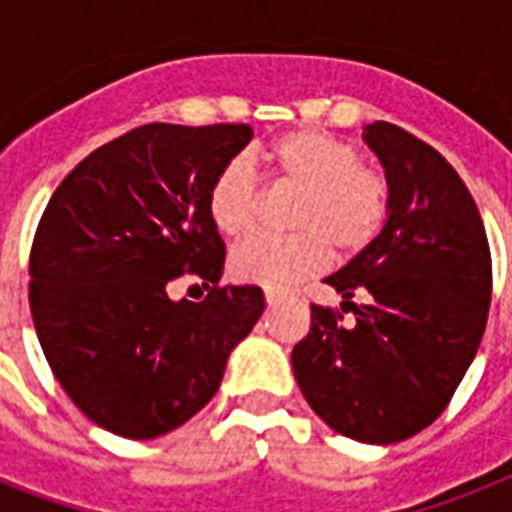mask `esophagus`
Returning <instances> with one entry per match:
<instances>
[{"label": "esophagus", "mask_w": 512, "mask_h": 512, "mask_svg": "<svg viewBox=\"0 0 512 512\" xmlns=\"http://www.w3.org/2000/svg\"><path fill=\"white\" fill-rule=\"evenodd\" d=\"M265 303H268V305L279 303V292H273V289H265Z\"/></svg>", "instance_id": "1"}]
</instances>
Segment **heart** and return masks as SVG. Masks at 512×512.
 <instances>
[{"instance_id": "heart-1", "label": "heart", "mask_w": 512, "mask_h": 512, "mask_svg": "<svg viewBox=\"0 0 512 512\" xmlns=\"http://www.w3.org/2000/svg\"><path fill=\"white\" fill-rule=\"evenodd\" d=\"M260 162L281 191H295L289 231L295 236H257L233 249L231 273L239 281L287 289L321 271L335 249L340 257L364 252L390 217L388 175L361 162L353 143L324 130H292L260 151ZM260 215V188L247 162L233 159L207 188V217L220 236H247Z\"/></svg>"}]
</instances>
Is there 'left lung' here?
Instances as JSON below:
<instances>
[{"label": "left lung", "instance_id": "1", "mask_svg": "<svg viewBox=\"0 0 512 512\" xmlns=\"http://www.w3.org/2000/svg\"><path fill=\"white\" fill-rule=\"evenodd\" d=\"M364 140L393 188L390 217L324 279L357 321L342 325L340 311L311 305L292 369L305 401L340 436L396 444L444 412L476 358L492 255L468 185L436 148L388 122L366 124Z\"/></svg>", "mask_w": 512, "mask_h": 512}]
</instances>
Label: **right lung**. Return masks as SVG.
Listing matches in <instances>:
<instances>
[{
  "instance_id": "obj_1",
  "label": "right lung",
  "mask_w": 512,
  "mask_h": 512,
  "mask_svg": "<svg viewBox=\"0 0 512 512\" xmlns=\"http://www.w3.org/2000/svg\"><path fill=\"white\" fill-rule=\"evenodd\" d=\"M249 140V124H143L52 193L28 303L52 374L103 430L143 441L180 428L263 316L260 287H217L225 244L207 217L212 177ZM183 272L213 284L201 304L166 295Z\"/></svg>"
}]
</instances>
